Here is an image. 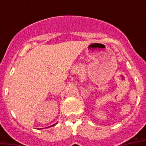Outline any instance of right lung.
Masks as SVG:
<instances>
[{
    "instance_id": "add662e5",
    "label": "right lung",
    "mask_w": 146,
    "mask_h": 146,
    "mask_svg": "<svg viewBox=\"0 0 146 146\" xmlns=\"http://www.w3.org/2000/svg\"><path fill=\"white\" fill-rule=\"evenodd\" d=\"M55 124H56V123H54V124H53V125H52V126H51V127H53V126H54V125H55Z\"/></svg>"
}]
</instances>
